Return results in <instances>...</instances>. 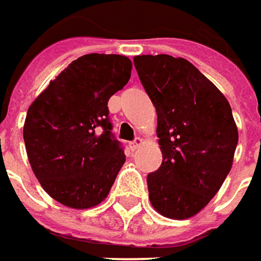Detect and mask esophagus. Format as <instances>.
Masks as SVG:
<instances>
[{"mask_svg": "<svg viewBox=\"0 0 261 261\" xmlns=\"http://www.w3.org/2000/svg\"><path fill=\"white\" fill-rule=\"evenodd\" d=\"M141 145H142V139H141V138H135L132 142H129V148H130L132 151H136L138 146H141Z\"/></svg>", "mask_w": 261, "mask_h": 261, "instance_id": "esophagus-1", "label": "esophagus"}]
</instances>
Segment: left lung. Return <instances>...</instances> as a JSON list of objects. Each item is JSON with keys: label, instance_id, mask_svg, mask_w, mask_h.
I'll return each instance as SVG.
<instances>
[{"label": "left lung", "instance_id": "obj_1", "mask_svg": "<svg viewBox=\"0 0 261 261\" xmlns=\"http://www.w3.org/2000/svg\"><path fill=\"white\" fill-rule=\"evenodd\" d=\"M134 64L158 115L162 164L146 178L152 207L168 218H190L231 169L239 132L230 103L185 59L146 54Z\"/></svg>", "mask_w": 261, "mask_h": 261}]
</instances>
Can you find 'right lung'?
Returning a JSON list of instances; mask_svg holds the SVG:
<instances>
[{
  "mask_svg": "<svg viewBox=\"0 0 261 261\" xmlns=\"http://www.w3.org/2000/svg\"><path fill=\"white\" fill-rule=\"evenodd\" d=\"M130 70L125 56L86 54L29 108L22 134L30 165L44 191L63 205L100 204L125 164L108 102L129 82Z\"/></svg>",
  "mask_w": 261,
  "mask_h": 261,
  "instance_id": "obj_1",
  "label": "right lung"
}]
</instances>
